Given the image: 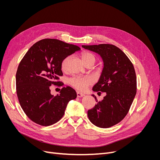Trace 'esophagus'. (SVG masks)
<instances>
[{"instance_id": "34e87169", "label": "esophagus", "mask_w": 160, "mask_h": 160, "mask_svg": "<svg viewBox=\"0 0 160 160\" xmlns=\"http://www.w3.org/2000/svg\"><path fill=\"white\" fill-rule=\"evenodd\" d=\"M77 97H83V96L85 95L84 94H83V93H80V92H77Z\"/></svg>"}]
</instances>
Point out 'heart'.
Returning a JSON list of instances; mask_svg holds the SVG:
<instances>
[{"label":"heart","instance_id":"heart-1","mask_svg":"<svg viewBox=\"0 0 160 160\" xmlns=\"http://www.w3.org/2000/svg\"><path fill=\"white\" fill-rule=\"evenodd\" d=\"M83 62L85 64L89 62L96 61L95 56L89 52H83L81 54ZM69 60V56H67L64 58L61 67L63 71H66L67 69V65ZM70 85L72 86L75 89H77L81 91H85L87 90L88 87L93 83V80L88 77H74L69 80Z\"/></svg>","mask_w":160,"mask_h":160}]
</instances>
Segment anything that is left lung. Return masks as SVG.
<instances>
[{"label":"left lung","instance_id":"1","mask_svg":"<svg viewBox=\"0 0 160 160\" xmlns=\"http://www.w3.org/2000/svg\"><path fill=\"white\" fill-rule=\"evenodd\" d=\"M82 47L98 54L104 62L102 74L93 91L105 92L106 95L98 102L97 97L92 95L97 104L88 110V118L98 127L110 128L124 118L135 98L137 92L135 69L127 56L113 45Z\"/></svg>","mask_w":160,"mask_h":160}]
</instances>
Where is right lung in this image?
<instances>
[{"mask_svg":"<svg viewBox=\"0 0 160 160\" xmlns=\"http://www.w3.org/2000/svg\"><path fill=\"white\" fill-rule=\"evenodd\" d=\"M77 45L56 39H44L33 45L21 61L16 73V90L20 105L28 118L47 127L60 121L67 104L77 98L72 88H63L60 94L50 93L52 84L63 75L61 64L64 58L80 50Z\"/></svg>","mask_w":160,"mask_h":160,"instance_id":"obj_1","label":"right lung"}]
</instances>
